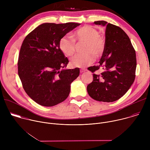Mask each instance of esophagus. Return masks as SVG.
<instances>
[{"label": "esophagus", "instance_id": "esophagus-1", "mask_svg": "<svg viewBox=\"0 0 150 150\" xmlns=\"http://www.w3.org/2000/svg\"><path fill=\"white\" fill-rule=\"evenodd\" d=\"M85 71H86V69H80V72L81 73H83V72H84Z\"/></svg>", "mask_w": 150, "mask_h": 150}]
</instances>
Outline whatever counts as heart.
I'll list each match as a JSON object with an SVG mask.
<instances>
[{
  "instance_id": "heart-1",
  "label": "heart",
  "mask_w": 150,
  "mask_h": 150,
  "mask_svg": "<svg viewBox=\"0 0 150 150\" xmlns=\"http://www.w3.org/2000/svg\"><path fill=\"white\" fill-rule=\"evenodd\" d=\"M74 38L69 35L63 37L59 41L61 51L71 57L76 50V40L78 43L85 42L82 54L75 55L71 60V65L74 67L82 68L93 63L96 58L100 57L105 49V42L100 35L99 31L94 27L85 25L76 30L73 35Z\"/></svg>"
}]
</instances>
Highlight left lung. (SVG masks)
I'll list each match as a JSON object with an SVG mask.
<instances>
[{
	"label": "left lung",
	"instance_id": "left-lung-1",
	"mask_svg": "<svg viewBox=\"0 0 150 150\" xmlns=\"http://www.w3.org/2000/svg\"><path fill=\"white\" fill-rule=\"evenodd\" d=\"M105 27V49L98 66L88 69L94 73L93 81L88 85L89 96L97 101L113 102L119 100L129 89L135 78L136 53L131 40L120 27L104 21L94 23Z\"/></svg>",
	"mask_w": 150,
	"mask_h": 150
}]
</instances>
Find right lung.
I'll use <instances>...</instances> for the list:
<instances>
[{"label":"right lung","instance_id":"add662e5","mask_svg":"<svg viewBox=\"0 0 150 150\" xmlns=\"http://www.w3.org/2000/svg\"><path fill=\"white\" fill-rule=\"evenodd\" d=\"M80 24L44 23L29 33L21 46L18 75L28 96L38 104L51 107L65 100L79 69H64L69 60L59 41Z\"/></svg>","mask_w":150,"mask_h":150}]
</instances>
